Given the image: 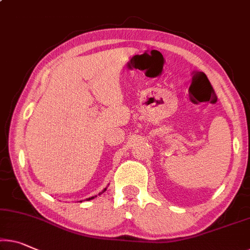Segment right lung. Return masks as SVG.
I'll use <instances>...</instances> for the list:
<instances>
[{
  "label": "right lung",
  "mask_w": 250,
  "mask_h": 250,
  "mask_svg": "<svg viewBox=\"0 0 250 250\" xmlns=\"http://www.w3.org/2000/svg\"><path fill=\"white\" fill-rule=\"evenodd\" d=\"M106 189H107V188H105V189H104V190L101 192V193H98V195H101V194L103 193V192H105V191H106ZM96 197H97V195H95V197H90V198H88V199H86V200H88V201H89V200H93V199H95ZM80 202H82V201H80Z\"/></svg>",
  "instance_id": "add662e5"
}]
</instances>
